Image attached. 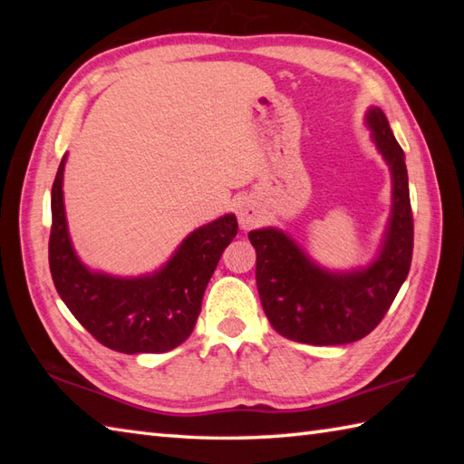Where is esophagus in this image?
<instances>
[{"instance_id":"34e87169","label":"esophagus","mask_w":464,"mask_h":464,"mask_svg":"<svg viewBox=\"0 0 464 464\" xmlns=\"http://www.w3.org/2000/svg\"><path fill=\"white\" fill-rule=\"evenodd\" d=\"M237 219H239L241 229H245V231L253 229V227L259 223L257 207H255L251 201H241L237 207Z\"/></svg>"}]
</instances>
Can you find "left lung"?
Here are the masks:
<instances>
[{"label": "left lung", "mask_w": 464, "mask_h": 464, "mask_svg": "<svg viewBox=\"0 0 464 464\" xmlns=\"http://www.w3.org/2000/svg\"><path fill=\"white\" fill-rule=\"evenodd\" d=\"M379 151L392 175V215L379 259L367 269L329 273L277 229L249 233L257 251V289L263 311L283 337L309 344H347L377 327L405 283L412 259V209L405 153L387 117L367 115Z\"/></svg>", "instance_id": "8db88e82"}]
</instances>
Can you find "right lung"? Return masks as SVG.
<instances>
[{
    "label": "right lung",
    "mask_w": 464,
    "mask_h": 464,
    "mask_svg": "<svg viewBox=\"0 0 464 464\" xmlns=\"http://www.w3.org/2000/svg\"><path fill=\"white\" fill-rule=\"evenodd\" d=\"M63 167L52 187L49 271L59 297L95 341L125 354L165 353L189 337L201 313L203 293L227 245L237 235L235 215L203 225L173 259L151 277L117 279L93 273L77 259L63 209Z\"/></svg>",
    "instance_id": "right-lung-1"
}]
</instances>
